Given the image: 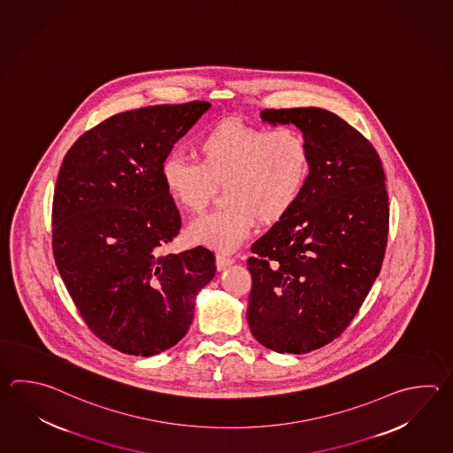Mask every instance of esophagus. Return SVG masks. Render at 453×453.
<instances>
[{
	"label": "esophagus",
	"instance_id": "esophagus-1",
	"mask_svg": "<svg viewBox=\"0 0 453 453\" xmlns=\"http://www.w3.org/2000/svg\"><path fill=\"white\" fill-rule=\"evenodd\" d=\"M232 263H234V259L229 258V257H224V255H218L216 257V268H218V271H224V269L229 268Z\"/></svg>",
	"mask_w": 453,
	"mask_h": 453
}]
</instances>
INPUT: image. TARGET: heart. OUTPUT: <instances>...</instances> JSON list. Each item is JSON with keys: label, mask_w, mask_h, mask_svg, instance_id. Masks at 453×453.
<instances>
[{"label": "heart", "mask_w": 453, "mask_h": 453, "mask_svg": "<svg viewBox=\"0 0 453 453\" xmlns=\"http://www.w3.org/2000/svg\"><path fill=\"white\" fill-rule=\"evenodd\" d=\"M196 161L177 153L161 163V182L174 203L190 214L203 211L214 185L226 184L227 206L196 219L190 241L231 253L249 239L257 221H280L296 206L310 173L303 135L294 127L266 129L222 120L195 145Z\"/></svg>", "instance_id": "b5f03b06"}]
</instances>
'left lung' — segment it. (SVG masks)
<instances>
[{
  "label": "left lung",
  "instance_id": "left-lung-1",
  "mask_svg": "<svg viewBox=\"0 0 453 453\" xmlns=\"http://www.w3.org/2000/svg\"><path fill=\"white\" fill-rule=\"evenodd\" d=\"M294 124L310 155L296 206L251 245L247 321L277 353H308L337 339L358 313L382 266L388 198L370 142L321 108L263 110Z\"/></svg>",
  "mask_w": 453,
  "mask_h": 453
}]
</instances>
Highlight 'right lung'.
I'll use <instances>...</instances> for the list:
<instances>
[{"mask_svg": "<svg viewBox=\"0 0 453 453\" xmlns=\"http://www.w3.org/2000/svg\"><path fill=\"white\" fill-rule=\"evenodd\" d=\"M208 102L120 112L67 151L53 198V255L83 321L112 349L151 357L174 347L216 273L203 247L161 255L180 214L161 163Z\"/></svg>", "mask_w": 453, "mask_h": 453, "instance_id": "1", "label": "right lung"}]
</instances>
